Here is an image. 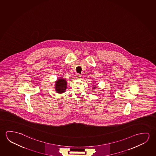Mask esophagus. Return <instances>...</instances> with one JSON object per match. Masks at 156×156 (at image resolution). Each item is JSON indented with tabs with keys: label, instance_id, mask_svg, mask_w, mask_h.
<instances>
[{
	"label": "esophagus",
	"instance_id": "34e87169",
	"mask_svg": "<svg viewBox=\"0 0 156 156\" xmlns=\"http://www.w3.org/2000/svg\"><path fill=\"white\" fill-rule=\"evenodd\" d=\"M77 79H80L81 78V75L80 74H78L77 75Z\"/></svg>",
	"mask_w": 156,
	"mask_h": 156
}]
</instances>
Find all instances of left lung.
<instances>
[{"instance_id": "left-lung-1", "label": "left lung", "mask_w": 156, "mask_h": 156, "mask_svg": "<svg viewBox=\"0 0 156 156\" xmlns=\"http://www.w3.org/2000/svg\"><path fill=\"white\" fill-rule=\"evenodd\" d=\"M96 87H93V89H96Z\"/></svg>"}]
</instances>
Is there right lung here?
<instances>
[{
    "label": "right lung",
    "instance_id": "right-lung-1",
    "mask_svg": "<svg viewBox=\"0 0 156 156\" xmlns=\"http://www.w3.org/2000/svg\"><path fill=\"white\" fill-rule=\"evenodd\" d=\"M67 82L63 78L58 79L55 82V91L58 94H62L65 92L67 88Z\"/></svg>",
    "mask_w": 156,
    "mask_h": 156
}]
</instances>
